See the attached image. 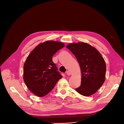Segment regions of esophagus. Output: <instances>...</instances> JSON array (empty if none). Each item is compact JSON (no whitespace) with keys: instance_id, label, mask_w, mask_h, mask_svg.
I'll list each match as a JSON object with an SVG mask.
<instances>
[{"instance_id":"34e87169","label":"esophagus","mask_w":124,"mask_h":124,"mask_svg":"<svg viewBox=\"0 0 124 124\" xmlns=\"http://www.w3.org/2000/svg\"><path fill=\"white\" fill-rule=\"evenodd\" d=\"M66 74L68 75H70L71 74V72L70 71H67V72H66Z\"/></svg>"}]
</instances>
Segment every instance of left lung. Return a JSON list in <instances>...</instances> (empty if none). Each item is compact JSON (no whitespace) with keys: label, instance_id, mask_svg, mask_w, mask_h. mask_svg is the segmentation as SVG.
<instances>
[{"label":"left lung","instance_id":"8db88e82","mask_svg":"<svg viewBox=\"0 0 124 124\" xmlns=\"http://www.w3.org/2000/svg\"><path fill=\"white\" fill-rule=\"evenodd\" d=\"M66 48L75 56L80 67L81 85L76 91L85 96L94 94L105 81L106 64L102 56L86 43H70Z\"/></svg>","mask_w":124,"mask_h":124}]
</instances>
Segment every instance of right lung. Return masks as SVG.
<instances>
[{"label": "right lung", "instance_id": "obj_1", "mask_svg": "<svg viewBox=\"0 0 124 124\" xmlns=\"http://www.w3.org/2000/svg\"><path fill=\"white\" fill-rule=\"evenodd\" d=\"M64 47L62 42L47 41L39 44L26 59L23 78L28 89L35 95L43 97L47 94L62 77L57 71L52 57Z\"/></svg>", "mask_w": 124, "mask_h": 124}]
</instances>
